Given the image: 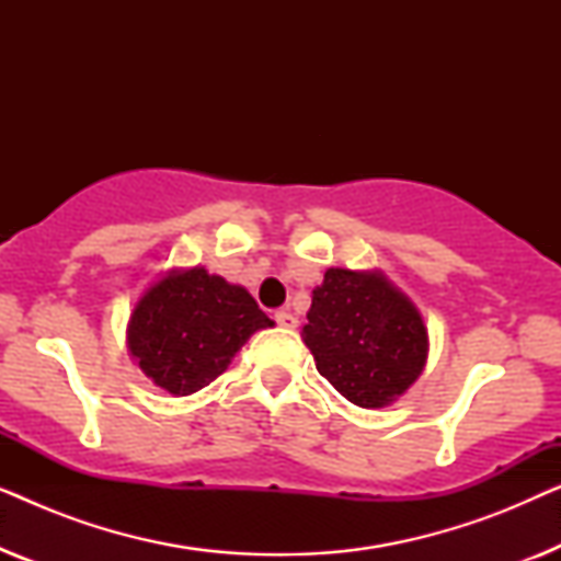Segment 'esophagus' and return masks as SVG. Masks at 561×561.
I'll return each instance as SVG.
<instances>
[{"instance_id":"34e87169","label":"esophagus","mask_w":561,"mask_h":561,"mask_svg":"<svg viewBox=\"0 0 561 561\" xmlns=\"http://www.w3.org/2000/svg\"><path fill=\"white\" fill-rule=\"evenodd\" d=\"M275 321H278V327H283V329H296V324H298V319H296V313H290V311H275Z\"/></svg>"}]
</instances>
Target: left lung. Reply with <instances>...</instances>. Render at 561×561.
I'll use <instances>...</instances> for the list:
<instances>
[{"instance_id": "1", "label": "left lung", "mask_w": 561, "mask_h": 561, "mask_svg": "<svg viewBox=\"0 0 561 561\" xmlns=\"http://www.w3.org/2000/svg\"><path fill=\"white\" fill-rule=\"evenodd\" d=\"M306 319L301 340L317 370L359 409L393 405L424 373V317L380 267H329Z\"/></svg>"}]
</instances>
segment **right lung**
<instances>
[{"instance_id":"obj_1","label":"right lung","mask_w":561,"mask_h":561,"mask_svg":"<svg viewBox=\"0 0 561 561\" xmlns=\"http://www.w3.org/2000/svg\"><path fill=\"white\" fill-rule=\"evenodd\" d=\"M275 327L248 288L204 265L171 267L137 298L127 321L133 363L171 396L209 386L260 329Z\"/></svg>"}]
</instances>
